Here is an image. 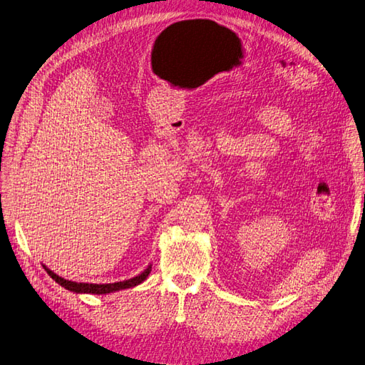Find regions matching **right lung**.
Here are the masks:
<instances>
[{"instance_id": "1", "label": "right lung", "mask_w": 365, "mask_h": 365, "mask_svg": "<svg viewBox=\"0 0 365 365\" xmlns=\"http://www.w3.org/2000/svg\"><path fill=\"white\" fill-rule=\"evenodd\" d=\"M45 271L48 272V275L56 279V282L67 290L75 292V293H91V294H106V293H111V292H117V290H123V289H130L141 284V282L148 277L152 271V266H148L144 272H141L140 275L133 277L130 279L126 281H118V282H113V284H88V282H75V281H69V279H64L61 277H58L57 274H53L51 269H48L46 266Z\"/></svg>"}]
</instances>
